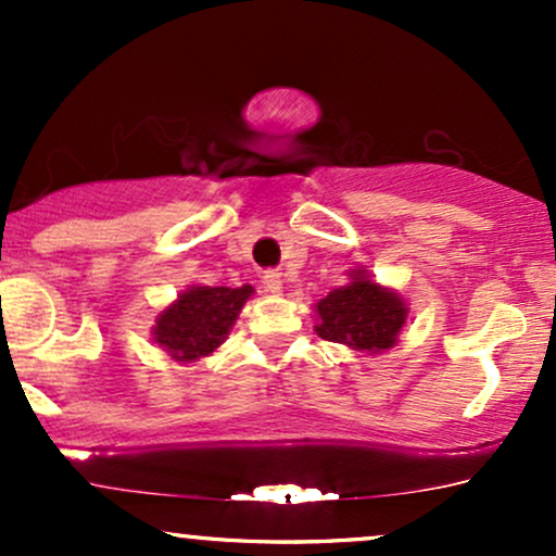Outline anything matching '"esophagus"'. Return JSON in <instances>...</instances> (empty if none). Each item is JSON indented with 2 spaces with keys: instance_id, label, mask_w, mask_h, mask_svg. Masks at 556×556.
<instances>
[{
  "instance_id": "1",
  "label": "esophagus",
  "mask_w": 556,
  "mask_h": 556,
  "mask_svg": "<svg viewBox=\"0 0 556 556\" xmlns=\"http://www.w3.org/2000/svg\"><path fill=\"white\" fill-rule=\"evenodd\" d=\"M264 285L269 292H282V274H279L277 269L264 271Z\"/></svg>"
}]
</instances>
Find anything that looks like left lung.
<instances>
[{
    "instance_id": "obj_1",
    "label": "left lung",
    "mask_w": 556,
    "mask_h": 556,
    "mask_svg": "<svg viewBox=\"0 0 556 556\" xmlns=\"http://www.w3.org/2000/svg\"><path fill=\"white\" fill-rule=\"evenodd\" d=\"M350 279L353 282L331 290L316 303V334L361 353H384L405 327V300L368 279L363 269L350 274Z\"/></svg>"
}]
</instances>
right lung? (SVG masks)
I'll list each match as a JSON object with an SVG mask.
<instances>
[{
    "label": "right lung",
    "mask_w": 556,
    "mask_h": 556,
    "mask_svg": "<svg viewBox=\"0 0 556 556\" xmlns=\"http://www.w3.org/2000/svg\"><path fill=\"white\" fill-rule=\"evenodd\" d=\"M253 295L251 285L242 287H188L175 303L156 318L154 342L162 344L172 361L193 363L212 355L227 340L235 318L245 300Z\"/></svg>",
    "instance_id": "right-lung-1"
}]
</instances>
